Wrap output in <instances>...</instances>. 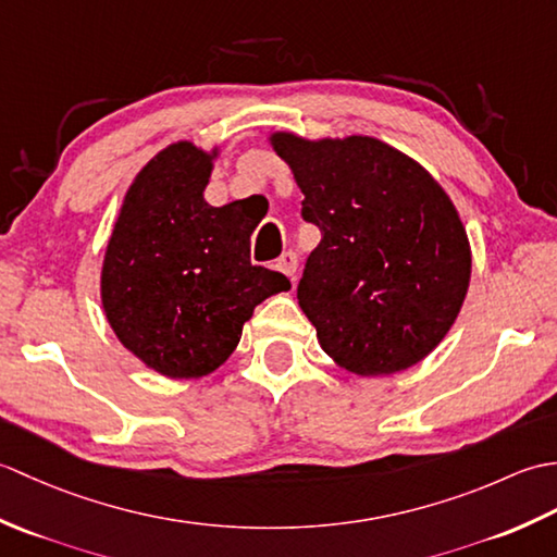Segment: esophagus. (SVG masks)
Instances as JSON below:
<instances>
[{
  "mask_svg": "<svg viewBox=\"0 0 557 557\" xmlns=\"http://www.w3.org/2000/svg\"><path fill=\"white\" fill-rule=\"evenodd\" d=\"M297 265H299V258H297V253H292V251H287V253H282L280 258H277V270L280 272H285V275L289 277V280H294V275H297Z\"/></svg>",
  "mask_w": 557,
  "mask_h": 557,
  "instance_id": "obj_1",
  "label": "esophagus"
}]
</instances>
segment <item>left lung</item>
Instances as JSON below:
<instances>
[{"mask_svg":"<svg viewBox=\"0 0 557 557\" xmlns=\"http://www.w3.org/2000/svg\"><path fill=\"white\" fill-rule=\"evenodd\" d=\"M301 218L321 230L297 299L318 342L357 375L405 371L441 345L471 277L453 200L417 160L371 136L309 140L275 132Z\"/></svg>","mask_w":557,"mask_h":557,"instance_id":"8db88e82","label":"left lung"}]
</instances>
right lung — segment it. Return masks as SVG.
Listing matches in <instances>:
<instances>
[{"instance_id": "obj_1", "label": "right lung", "mask_w": 557, "mask_h": 557, "mask_svg": "<svg viewBox=\"0 0 557 557\" xmlns=\"http://www.w3.org/2000/svg\"><path fill=\"white\" fill-rule=\"evenodd\" d=\"M218 148L191 140L160 150L128 186L102 260L100 297L114 335L148 369L203 377L230 359L253 309L292 285L251 265L258 220L242 200L203 191Z\"/></svg>"}]
</instances>
